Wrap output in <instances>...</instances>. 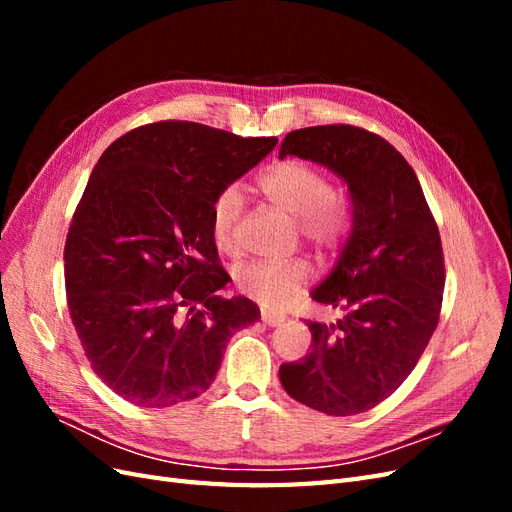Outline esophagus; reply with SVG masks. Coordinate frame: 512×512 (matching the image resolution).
I'll list each match as a JSON object with an SVG mask.
<instances>
[{"label": "esophagus", "mask_w": 512, "mask_h": 512, "mask_svg": "<svg viewBox=\"0 0 512 512\" xmlns=\"http://www.w3.org/2000/svg\"><path fill=\"white\" fill-rule=\"evenodd\" d=\"M260 320L265 322L267 327H277V324H282V322H284V316H275V314L265 312V309H262V312H260Z\"/></svg>", "instance_id": "obj_1"}]
</instances>
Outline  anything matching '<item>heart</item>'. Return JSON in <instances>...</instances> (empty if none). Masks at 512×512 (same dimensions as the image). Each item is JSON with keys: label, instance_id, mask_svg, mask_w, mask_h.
<instances>
[{"label": "heart", "instance_id": "1", "mask_svg": "<svg viewBox=\"0 0 512 512\" xmlns=\"http://www.w3.org/2000/svg\"><path fill=\"white\" fill-rule=\"evenodd\" d=\"M258 192L294 218L299 237L316 250L329 252L342 243L350 226V205L342 188L312 162L282 160L262 170ZM243 200L237 188H224L211 205V235L222 252H235ZM312 267L303 258L250 260L235 271L237 288L271 309H284L305 288Z\"/></svg>", "mask_w": 512, "mask_h": 512}]
</instances>
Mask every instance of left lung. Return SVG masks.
<instances>
[{
	"label": "left lung",
	"instance_id": "1",
	"mask_svg": "<svg viewBox=\"0 0 512 512\" xmlns=\"http://www.w3.org/2000/svg\"><path fill=\"white\" fill-rule=\"evenodd\" d=\"M329 166L348 183L352 232L312 299L337 307L312 322V350L280 367L286 393L329 416L367 412L393 395L438 327L444 254L436 220L406 158L382 136L335 123L288 132L280 158Z\"/></svg>",
	"mask_w": 512,
	"mask_h": 512
}]
</instances>
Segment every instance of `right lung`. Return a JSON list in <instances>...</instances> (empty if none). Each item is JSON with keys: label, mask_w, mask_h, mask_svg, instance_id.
Listing matches in <instances>:
<instances>
[{"label": "right lung", "mask_w": 512, "mask_h": 512, "mask_svg": "<svg viewBox=\"0 0 512 512\" xmlns=\"http://www.w3.org/2000/svg\"><path fill=\"white\" fill-rule=\"evenodd\" d=\"M277 145L194 121H156L108 147L64 247L70 318L94 374L141 408L203 395L256 303L218 294L230 275L211 205Z\"/></svg>", "instance_id": "add662e5"}]
</instances>
